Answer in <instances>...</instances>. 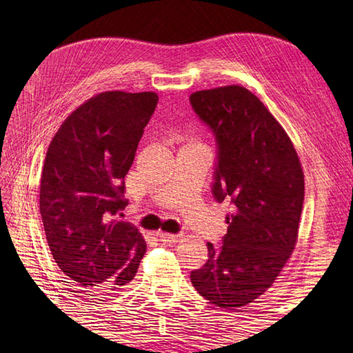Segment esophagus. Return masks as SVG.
Here are the masks:
<instances>
[{
	"mask_svg": "<svg viewBox=\"0 0 353 353\" xmlns=\"http://www.w3.org/2000/svg\"><path fill=\"white\" fill-rule=\"evenodd\" d=\"M157 238L162 243H168V244H176L181 241L183 235H174V234H165V232H157Z\"/></svg>",
	"mask_w": 353,
	"mask_h": 353,
	"instance_id": "34e87169",
	"label": "esophagus"
}]
</instances>
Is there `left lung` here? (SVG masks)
<instances>
[{"label":"left lung","instance_id":"obj_1","mask_svg":"<svg viewBox=\"0 0 353 353\" xmlns=\"http://www.w3.org/2000/svg\"><path fill=\"white\" fill-rule=\"evenodd\" d=\"M219 144L214 197L232 205L220 250L208 243L194 288L224 310L252 303L272 287L294 250L305 196L301 159L287 132L239 85L191 94Z\"/></svg>","mask_w":353,"mask_h":353}]
</instances>
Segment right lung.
I'll return each mask as SVG.
<instances>
[{"label":"right lung","instance_id":"obj_1","mask_svg":"<svg viewBox=\"0 0 353 353\" xmlns=\"http://www.w3.org/2000/svg\"><path fill=\"white\" fill-rule=\"evenodd\" d=\"M156 92H100L59 127L45 156L39 211L56 264L81 291L110 294L133 281L147 250L141 232L115 219L124 177Z\"/></svg>","mask_w":353,"mask_h":353}]
</instances>
